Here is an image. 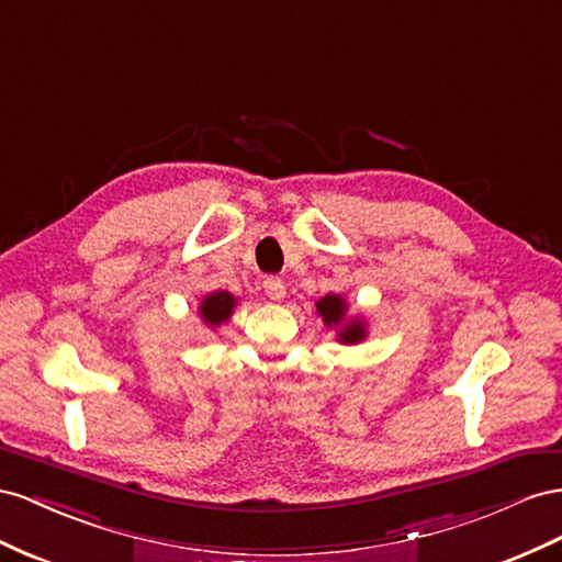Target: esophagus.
Listing matches in <instances>:
<instances>
[{"label":"esophagus","instance_id":"34e87169","mask_svg":"<svg viewBox=\"0 0 562 562\" xmlns=\"http://www.w3.org/2000/svg\"><path fill=\"white\" fill-rule=\"evenodd\" d=\"M263 292H266V296L272 299V301H282L284 294H286L284 282H282L280 278H272V276L263 280Z\"/></svg>","mask_w":562,"mask_h":562}]
</instances>
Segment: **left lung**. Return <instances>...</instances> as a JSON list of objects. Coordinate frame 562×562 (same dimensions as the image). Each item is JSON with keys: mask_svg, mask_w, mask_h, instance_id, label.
<instances>
[{"mask_svg": "<svg viewBox=\"0 0 562 562\" xmlns=\"http://www.w3.org/2000/svg\"><path fill=\"white\" fill-rule=\"evenodd\" d=\"M317 315L325 319L327 327H339V341L341 344H360L367 334V327L362 319H350L346 323V311H348V303L344 296L339 294H327L325 299H319L315 303Z\"/></svg>", "mask_w": 562, "mask_h": 562, "instance_id": "8db88e82", "label": "left lung"}]
</instances>
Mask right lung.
<instances>
[{
  "label": "right lung",
  "instance_id": "add662e5",
  "mask_svg": "<svg viewBox=\"0 0 562 562\" xmlns=\"http://www.w3.org/2000/svg\"><path fill=\"white\" fill-rule=\"evenodd\" d=\"M237 299L228 292H214L210 296H204L200 303V317L204 319L210 327H218L226 323V319L233 315Z\"/></svg>",
  "mask_w": 562,
  "mask_h": 562
}]
</instances>
